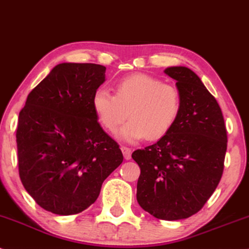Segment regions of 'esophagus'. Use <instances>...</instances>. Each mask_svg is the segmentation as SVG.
<instances>
[{
    "label": "esophagus",
    "mask_w": 249,
    "mask_h": 249,
    "mask_svg": "<svg viewBox=\"0 0 249 249\" xmlns=\"http://www.w3.org/2000/svg\"><path fill=\"white\" fill-rule=\"evenodd\" d=\"M121 149H122V152H123V155H124V158L126 159V160H130L131 154H132V151H131V148L125 147V146H122Z\"/></svg>",
    "instance_id": "1"
}]
</instances>
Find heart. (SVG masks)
Segmentation results:
<instances>
[{
    "mask_svg": "<svg viewBox=\"0 0 249 249\" xmlns=\"http://www.w3.org/2000/svg\"><path fill=\"white\" fill-rule=\"evenodd\" d=\"M92 109L100 124L123 142H137L147 137L159 140L169 133L181 112V94L176 87L146 74H133L117 82L115 95L98 88L92 95Z\"/></svg>",
    "mask_w": 249,
    "mask_h": 249,
    "instance_id": "1",
    "label": "heart"
}]
</instances>
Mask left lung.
<instances>
[{
  "mask_svg": "<svg viewBox=\"0 0 249 249\" xmlns=\"http://www.w3.org/2000/svg\"><path fill=\"white\" fill-rule=\"evenodd\" d=\"M164 74L176 81L181 112L167 136L132 158L140 167L139 205L158 219L178 220L197 213L217 188L227 133L219 104L190 68L174 66Z\"/></svg>",
  "mask_w": 249,
  "mask_h": 249,
  "instance_id": "obj_1",
  "label": "left lung"
}]
</instances>
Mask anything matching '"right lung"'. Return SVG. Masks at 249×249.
<instances>
[{"label":"right lung","mask_w":249,"mask_h":249,"mask_svg":"<svg viewBox=\"0 0 249 249\" xmlns=\"http://www.w3.org/2000/svg\"><path fill=\"white\" fill-rule=\"evenodd\" d=\"M104 81V66L62 62L32 89L20 110L19 178L46 211L70 215L86 210L123 162L118 143L92 109V95Z\"/></svg>","instance_id":"add662e5"}]
</instances>
